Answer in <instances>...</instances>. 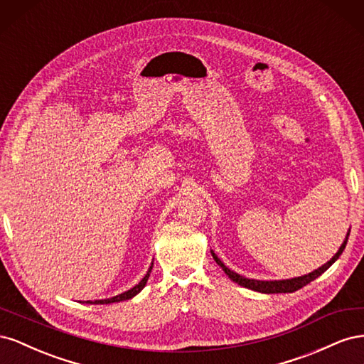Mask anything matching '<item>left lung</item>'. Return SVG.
I'll use <instances>...</instances> for the list:
<instances>
[{
	"instance_id": "obj_1",
	"label": "left lung",
	"mask_w": 364,
	"mask_h": 364,
	"mask_svg": "<svg viewBox=\"0 0 364 364\" xmlns=\"http://www.w3.org/2000/svg\"><path fill=\"white\" fill-rule=\"evenodd\" d=\"M349 232H350V230H349ZM349 232L346 234V238H345L343 243H341V246L337 250L336 255L331 259H329L326 264H323L322 267H318V269L313 270L311 273H308V274H304V277H297V278H291V279H282V281H258V279L245 278V277H241V274H238V273L232 272L230 269H228L225 264L222 262V259H220L213 250H211V253H213V258L215 259V262L218 264L220 267L223 269V272L228 274V277L232 279L234 282H237L238 285H241V287H246V289L255 290V291H259V293H267V294H272V293H293L296 290L305 287L306 284H310L311 281H314L316 278L321 277L323 272H326L329 267L333 266V264L341 255V252H343L345 247H346Z\"/></svg>"
}]
</instances>
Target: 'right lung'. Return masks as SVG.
Returning <instances> with one entry per match:
<instances>
[{
    "label": "right lung",
    "instance_id": "add662e5",
    "mask_svg": "<svg viewBox=\"0 0 364 364\" xmlns=\"http://www.w3.org/2000/svg\"><path fill=\"white\" fill-rule=\"evenodd\" d=\"M151 267H153V262H151V266H150V269L147 270V273H146V277L142 278L134 289H130V290H127V291H124V293H121V294H117V296H114V297H109V299H100V301H86V304H100V305H103V304H112V302H121V301H127V299H132V297L134 296H136L142 289L146 287V284H147V279H149V277H150V272H151Z\"/></svg>",
    "mask_w": 364,
    "mask_h": 364
}]
</instances>
